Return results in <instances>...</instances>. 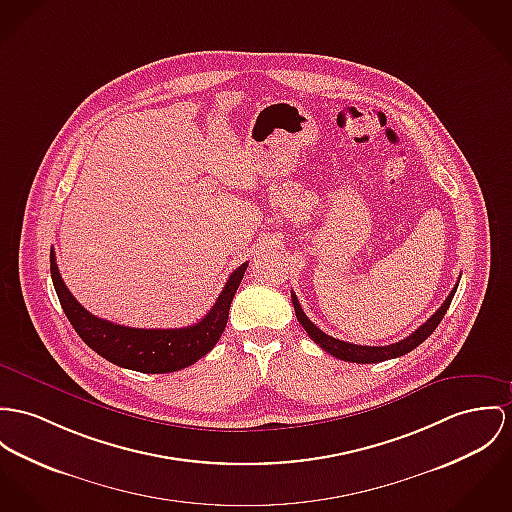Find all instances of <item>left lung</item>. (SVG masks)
<instances>
[{
	"instance_id": "left-lung-1",
	"label": "left lung",
	"mask_w": 512,
	"mask_h": 512,
	"mask_svg": "<svg viewBox=\"0 0 512 512\" xmlns=\"http://www.w3.org/2000/svg\"><path fill=\"white\" fill-rule=\"evenodd\" d=\"M456 288H458V284L452 288V292L448 294L444 304L419 329H415L403 341L394 343V345H388V347H364V345H353V343H347V341H339V339L323 333L317 325L310 321V317L304 314V310H302V306H300V302H298L294 292H292V304H294V312H296L298 321L302 323V327L306 329L310 339L317 343L323 351L333 354L335 358L347 360V362L372 364V362H382V360H388V358H397V356H403V354L411 353L413 349H417L433 333L434 329L438 327V323L442 321V317L446 314V310L450 308V302H452V298L456 294Z\"/></svg>"
}]
</instances>
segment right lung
I'll list each match as a JSON object with an SVG mask.
<instances>
[{
    "mask_svg": "<svg viewBox=\"0 0 512 512\" xmlns=\"http://www.w3.org/2000/svg\"><path fill=\"white\" fill-rule=\"evenodd\" d=\"M245 269L247 263L237 267L212 310L195 325L181 329H136L89 314L66 288L54 249H50V275L58 300L83 343L120 368L144 374H167L187 368L214 349L226 329L230 306Z\"/></svg>",
    "mask_w": 512,
    "mask_h": 512,
    "instance_id": "right-lung-1",
    "label": "right lung"
}]
</instances>
